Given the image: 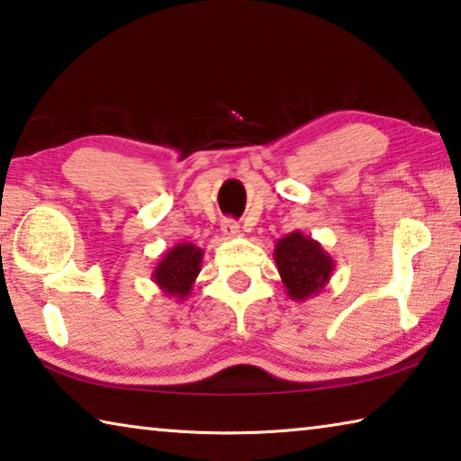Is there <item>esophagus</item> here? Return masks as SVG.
I'll return each mask as SVG.
<instances>
[{
	"mask_svg": "<svg viewBox=\"0 0 461 461\" xmlns=\"http://www.w3.org/2000/svg\"><path fill=\"white\" fill-rule=\"evenodd\" d=\"M221 231H223V236H228V238L238 236V233H240V223L236 220H223L221 221Z\"/></svg>",
	"mask_w": 461,
	"mask_h": 461,
	"instance_id": "obj_1",
	"label": "esophagus"
}]
</instances>
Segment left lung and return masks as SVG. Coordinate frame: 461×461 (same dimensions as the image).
I'll return each instance as SVG.
<instances>
[{
  "label": "left lung",
  "instance_id": "1",
  "mask_svg": "<svg viewBox=\"0 0 461 461\" xmlns=\"http://www.w3.org/2000/svg\"><path fill=\"white\" fill-rule=\"evenodd\" d=\"M275 262L288 299L303 303L330 285L335 260L317 240L294 230L275 246Z\"/></svg>",
  "mask_w": 461,
  "mask_h": 461
}]
</instances>
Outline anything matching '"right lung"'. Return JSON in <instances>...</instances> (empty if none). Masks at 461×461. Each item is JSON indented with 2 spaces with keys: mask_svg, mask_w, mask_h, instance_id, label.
<instances>
[{
  "mask_svg": "<svg viewBox=\"0 0 461 461\" xmlns=\"http://www.w3.org/2000/svg\"><path fill=\"white\" fill-rule=\"evenodd\" d=\"M203 262V249L189 241L176 244L160 256L154 267L152 280L160 293L168 299L185 301L191 294L194 280H197Z\"/></svg>",
  "mask_w": 461,
  "mask_h": 461,
  "instance_id": "add662e5",
  "label": "right lung"
}]
</instances>
